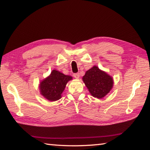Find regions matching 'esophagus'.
I'll use <instances>...</instances> for the list:
<instances>
[{
	"instance_id": "34e87169",
	"label": "esophagus",
	"mask_w": 150,
	"mask_h": 150,
	"mask_svg": "<svg viewBox=\"0 0 150 150\" xmlns=\"http://www.w3.org/2000/svg\"><path fill=\"white\" fill-rule=\"evenodd\" d=\"M74 77L75 78H76V79H78L79 78V73H75V74H74Z\"/></svg>"
}]
</instances>
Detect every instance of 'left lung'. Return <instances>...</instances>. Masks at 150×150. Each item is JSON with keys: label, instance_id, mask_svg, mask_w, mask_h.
Wrapping results in <instances>:
<instances>
[{"label": "left lung", "instance_id": "8db88e82", "mask_svg": "<svg viewBox=\"0 0 150 150\" xmlns=\"http://www.w3.org/2000/svg\"><path fill=\"white\" fill-rule=\"evenodd\" d=\"M83 81L91 94L98 99H101L108 94L114 85L111 76L97 66H94L85 72Z\"/></svg>", "mask_w": 150, "mask_h": 150}]
</instances>
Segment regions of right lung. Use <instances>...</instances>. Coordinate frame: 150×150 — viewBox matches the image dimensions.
Listing matches in <instances>:
<instances>
[{
    "label": "right lung",
    "instance_id": "obj_1",
    "mask_svg": "<svg viewBox=\"0 0 150 150\" xmlns=\"http://www.w3.org/2000/svg\"><path fill=\"white\" fill-rule=\"evenodd\" d=\"M72 79L71 76L65 75L56 70H53L50 76L40 83V94L49 101H57L62 98L67 83Z\"/></svg>",
    "mask_w": 150,
    "mask_h": 150
}]
</instances>
